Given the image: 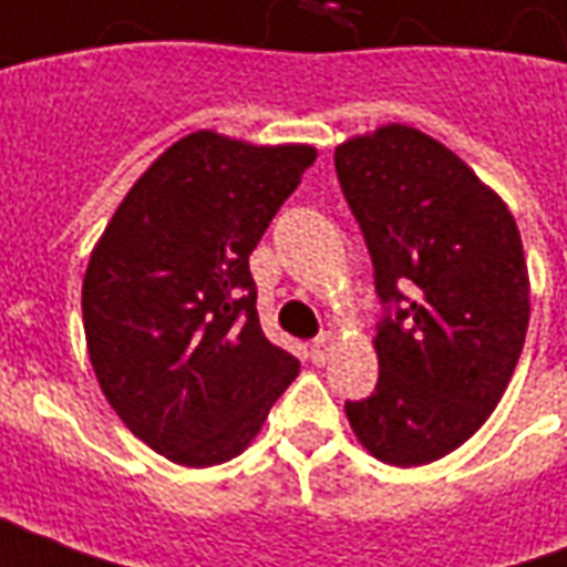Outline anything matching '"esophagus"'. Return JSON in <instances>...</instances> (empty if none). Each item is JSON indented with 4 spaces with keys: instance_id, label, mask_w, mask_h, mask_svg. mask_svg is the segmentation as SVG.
Returning a JSON list of instances; mask_svg holds the SVG:
<instances>
[{
    "instance_id": "esophagus-1",
    "label": "esophagus",
    "mask_w": 567,
    "mask_h": 567,
    "mask_svg": "<svg viewBox=\"0 0 567 567\" xmlns=\"http://www.w3.org/2000/svg\"><path fill=\"white\" fill-rule=\"evenodd\" d=\"M333 346H337V340H333L331 333H321V337H316V340H312V346H309V355H312V361H316V364H324V361H328V355L333 352Z\"/></svg>"
}]
</instances>
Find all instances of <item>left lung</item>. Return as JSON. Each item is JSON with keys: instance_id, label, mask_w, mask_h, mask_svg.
Listing matches in <instances>:
<instances>
[{"instance_id": "obj_1", "label": "left lung", "mask_w": 567, "mask_h": 567, "mask_svg": "<svg viewBox=\"0 0 567 567\" xmlns=\"http://www.w3.org/2000/svg\"><path fill=\"white\" fill-rule=\"evenodd\" d=\"M343 197L382 303L380 380L346 416L380 462L443 458L483 425L528 331V267L511 209L437 140L404 124L343 142Z\"/></svg>"}]
</instances>
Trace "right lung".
Instances as JSON below:
<instances>
[{"label": "right lung", "mask_w": 567, "mask_h": 567, "mask_svg": "<svg viewBox=\"0 0 567 567\" xmlns=\"http://www.w3.org/2000/svg\"><path fill=\"white\" fill-rule=\"evenodd\" d=\"M312 161L309 145L190 133L130 187L93 248L81 312L96 380L169 462L239 455L300 370L260 331L248 255Z\"/></svg>", "instance_id": "right-lung-1"}]
</instances>
